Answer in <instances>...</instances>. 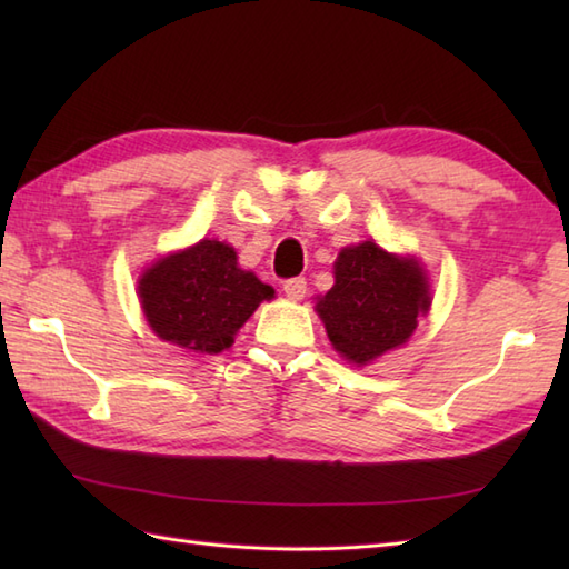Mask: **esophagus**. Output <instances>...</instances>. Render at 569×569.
<instances>
[{
	"label": "esophagus",
	"instance_id": "34e87169",
	"mask_svg": "<svg viewBox=\"0 0 569 569\" xmlns=\"http://www.w3.org/2000/svg\"><path fill=\"white\" fill-rule=\"evenodd\" d=\"M306 291H308L306 278H288V281L283 283V293L291 300H303Z\"/></svg>",
	"mask_w": 569,
	"mask_h": 569
}]
</instances>
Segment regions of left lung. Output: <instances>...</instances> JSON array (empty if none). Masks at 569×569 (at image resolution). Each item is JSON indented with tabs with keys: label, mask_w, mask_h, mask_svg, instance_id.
Masks as SVG:
<instances>
[{
	"label": "left lung",
	"mask_w": 569,
	"mask_h": 569,
	"mask_svg": "<svg viewBox=\"0 0 569 569\" xmlns=\"http://www.w3.org/2000/svg\"><path fill=\"white\" fill-rule=\"evenodd\" d=\"M430 300L428 276L416 259L361 241L340 251L335 286L316 310L337 352L365 367L408 342Z\"/></svg>",
	"instance_id": "left-lung-1"
}]
</instances>
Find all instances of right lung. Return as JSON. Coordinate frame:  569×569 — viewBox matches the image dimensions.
<instances>
[{"mask_svg": "<svg viewBox=\"0 0 569 569\" xmlns=\"http://www.w3.org/2000/svg\"><path fill=\"white\" fill-rule=\"evenodd\" d=\"M137 291L149 328L163 342L200 355L232 347L251 312L273 298V288L239 269L237 251L217 239H200L151 263Z\"/></svg>", "mask_w": 569, "mask_h": 569, "instance_id": "1", "label": "right lung"}]
</instances>
